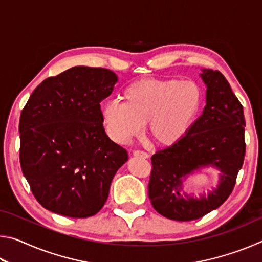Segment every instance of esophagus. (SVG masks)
<instances>
[{
  "label": "esophagus",
  "mask_w": 262,
  "mask_h": 262,
  "mask_svg": "<svg viewBox=\"0 0 262 262\" xmlns=\"http://www.w3.org/2000/svg\"><path fill=\"white\" fill-rule=\"evenodd\" d=\"M133 155L136 157H142V158H148L149 155L145 152V151H142V150H134L133 151Z\"/></svg>",
  "instance_id": "obj_1"
}]
</instances>
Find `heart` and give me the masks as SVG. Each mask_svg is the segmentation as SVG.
<instances>
[{"instance_id": "heart-1", "label": "heart", "mask_w": 262, "mask_h": 262, "mask_svg": "<svg viewBox=\"0 0 262 262\" xmlns=\"http://www.w3.org/2000/svg\"><path fill=\"white\" fill-rule=\"evenodd\" d=\"M123 99L103 107L110 136L126 143L140 134L144 123L154 141L173 144L192 127L202 106V90L194 82L177 78L142 79L126 88Z\"/></svg>"}]
</instances>
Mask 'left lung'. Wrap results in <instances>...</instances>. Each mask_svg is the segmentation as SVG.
Segmentation results:
<instances>
[{"label":"left lung","mask_w":262,"mask_h":262,"mask_svg":"<svg viewBox=\"0 0 262 262\" xmlns=\"http://www.w3.org/2000/svg\"><path fill=\"white\" fill-rule=\"evenodd\" d=\"M207 85V105L186 135L151 157L149 199L166 219L187 222L201 219L227 201L245 157V117L241 101L219 70L201 74ZM222 172L221 183L207 198H184L182 179L202 166Z\"/></svg>","instance_id":"left-lung-1"}]
</instances>
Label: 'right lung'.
<instances>
[{
    "mask_svg": "<svg viewBox=\"0 0 262 262\" xmlns=\"http://www.w3.org/2000/svg\"><path fill=\"white\" fill-rule=\"evenodd\" d=\"M117 75L105 68H70L42 81L20 114L19 162L34 198L73 219L96 215L108 198L128 152L106 135L100 103Z\"/></svg>",
    "mask_w": 262,
    "mask_h": 262,
    "instance_id": "obj_1",
    "label": "right lung"
}]
</instances>
